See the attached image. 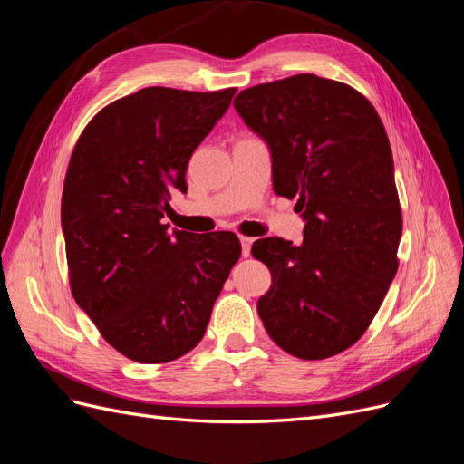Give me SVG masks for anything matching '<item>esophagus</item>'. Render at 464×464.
I'll list each match as a JSON object with an SVG mask.
<instances>
[{
	"label": "esophagus",
	"instance_id": "esophagus-1",
	"mask_svg": "<svg viewBox=\"0 0 464 464\" xmlns=\"http://www.w3.org/2000/svg\"><path fill=\"white\" fill-rule=\"evenodd\" d=\"M240 244H242V256H244V257H249V254H251V244H254V237L242 236V237H240Z\"/></svg>",
	"mask_w": 464,
	"mask_h": 464
}]
</instances>
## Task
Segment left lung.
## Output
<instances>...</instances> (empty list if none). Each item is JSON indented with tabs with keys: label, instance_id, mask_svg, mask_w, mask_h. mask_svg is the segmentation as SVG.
Returning <instances> with one entry per match:
<instances>
[{
	"label": "left lung",
	"instance_id": "obj_1",
	"mask_svg": "<svg viewBox=\"0 0 464 464\" xmlns=\"http://www.w3.org/2000/svg\"><path fill=\"white\" fill-rule=\"evenodd\" d=\"M234 108L269 145L273 189L294 199L304 242L251 247L273 283L257 312L302 360L331 358L366 333L399 269L402 215L387 131L366 96L300 73L242 91Z\"/></svg>",
	"mask_w": 464,
	"mask_h": 464
}]
</instances>
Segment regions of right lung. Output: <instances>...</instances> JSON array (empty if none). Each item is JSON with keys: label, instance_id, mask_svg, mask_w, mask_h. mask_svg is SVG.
<instances>
[{"label": "right lung", "instance_id": "right-lung-1", "mask_svg": "<svg viewBox=\"0 0 464 464\" xmlns=\"http://www.w3.org/2000/svg\"><path fill=\"white\" fill-rule=\"evenodd\" d=\"M234 92L147 87L123 96L89 121L69 160L62 228L73 298L104 341L139 363L172 362L199 344L242 256L232 232L162 224Z\"/></svg>", "mask_w": 464, "mask_h": 464}]
</instances>
